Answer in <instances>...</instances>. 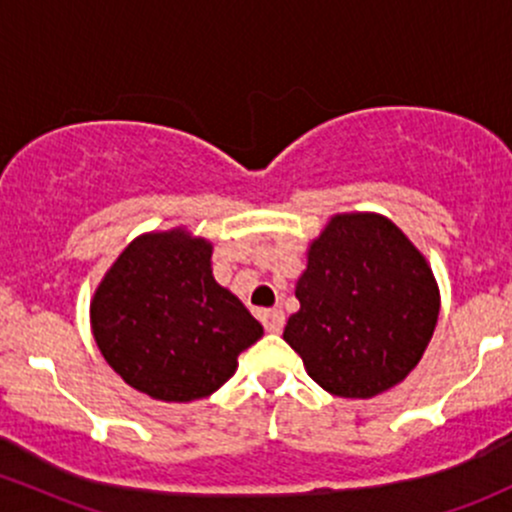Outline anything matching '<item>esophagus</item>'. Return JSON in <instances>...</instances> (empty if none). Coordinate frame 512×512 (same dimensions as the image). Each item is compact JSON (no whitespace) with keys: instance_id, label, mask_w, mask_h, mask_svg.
Segmentation results:
<instances>
[{"instance_id":"esophagus-1","label":"esophagus","mask_w":512,"mask_h":512,"mask_svg":"<svg viewBox=\"0 0 512 512\" xmlns=\"http://www.w3.org/2000/svg\"><path fill=\"white\" fill-rule=\"evenodd\" d=\"M260 319H262V324H265V328L270 333H282V328H284V314L279 309H267V311H262L260 314Z\"/></svg>"}]
</instances>
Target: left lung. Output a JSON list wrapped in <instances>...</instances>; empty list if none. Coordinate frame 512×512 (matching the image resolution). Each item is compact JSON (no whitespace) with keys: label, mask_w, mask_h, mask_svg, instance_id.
<instances>
[{"label":"left lung","mask_w":512,"mask_h":512,"mask_svg":"<svg viewBox=\"0 0 512 512\" xmlns=\"http://www.w3.org/2000/svg\"><path fill=\"white\" fill-rule=\"evenodd\" d=\"M299 311L284 341L338 397H375L410 375L432 341L437 279L422 252L378 213L333 215L309 245Z\"/></svg>","instance_id":"1"}]
</instances>
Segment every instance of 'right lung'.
<instances>
[{
    "mask_svg": "<svg viewBox=\"0 0 512 512\" xmlns=\"http://www.w3.org/2000/svg\"><path fill=\"white\" fill-rule=\"evenodd\" d=\"M213 245L184 228L139 235L102 277L90 324L110 368L164 402L213 395L262 338V324L220 287Z\"/></svg>",
    "mask_w": 512,
    "mask_h": 512,
    "instance_id": "right-lung-1",
    "label": "right lung"
}]
</instances>
